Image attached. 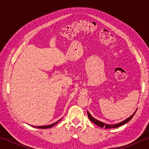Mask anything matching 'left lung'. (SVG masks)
<instances>
[{"mask_svg": "<svg viewBox=\"0 0 149 149\" xmlns=\"http://www.w3.org/2000/svg\"><path fill=\"white\" fill-rule=\"evenodd\" d=\"M135 112H134V114H133L132 116H131L130 117H129L128 118H127V119L125 120H123V122H120V123H116V124H114V125H108V124H105V123H102V122H100V121H98L97 120H96V119H95L94 118L92 117V116H91V114H89V112H88V111H87V115H88V117H89V118L90 119V120L92 122H93L94 123H95L96 125H99V126H100V127H104L105 129H111V128L118 127H120V126H122V125H124L125 123H127L128 122H129V121H130L131 120H132V118L133 117V116L135 115Z\"/></svg>", "mask_w": 149, "mask_h": 149, "instance_id": "left-lung-1", "label": "left lung"}]
</instances>
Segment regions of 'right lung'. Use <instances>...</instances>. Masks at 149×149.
I'll list each match as a JSON object with an SVG mask.
<instances>
[{
	"label": "right lung",
	"mask_w": 149,
	"mask_h": 149,
	"mask_svg": "<svg viewBox=\"0 0 149 149\" xmlns=\"http://www.w3.org/2000/svg\"><path fill=\"white\" fill-rule=\"evenodd\" d=\"M60 120H59L58 121H57L56 122L52 123V124H50V125H44V126H37V128H40V129H48V128H50V127H52V126H54V125H56V123L58 122H60ZM33 127H35V126H33Z\"/></svg>",
	"instance_id": "right-lung-1"
}]
</instances>
